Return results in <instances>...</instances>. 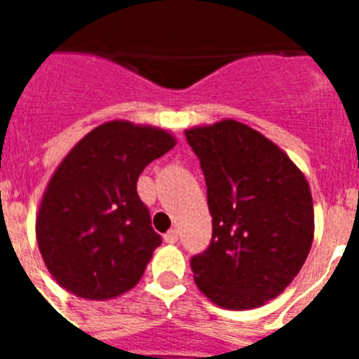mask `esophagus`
Listing matches in <instances>:
<instances>
[{"instance_id":"obj_1","label":"esophagus","mask_w":359,"mask_h":359,"mask_svg":"<svg viewBox=\"0 0 359 359\" xmlns=\"http://www.w3.org/2000/svg\"><path fill=\"white\" fill-rule=\"evenodd\" d=\"M163 238H165V242H168V244H175V242L179 240V229H177V227L169 229L168 233L163 235Z\"/></svg>"}]
</instances>
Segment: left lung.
Returning a JSON list of instances; mask_svg holds the SVG:
<instances>
[{
    "mask_svg": "<svg viewBox=\"0 0 359 359\" xmlns=\"http://www.w3.org/2000/svg\"><path fill=\"white\" fill-rule=\"evenodd\" d=\"M207 182L212 238L191 257L203 294L225 309L262 306L300 272L313 242V199L278 145L236 121L186 130Z\"/></svg>",
    "mask_w": 359,
    "mask_h": 359,
    "instance_id": "obj_1",
    "label": "left lung"
}]
</instances>
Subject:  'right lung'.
Returning a JSON list of instances; mask_svg holds the SVG:
<instances>
[{
  "label": "right lung",
  "instance_id": "1",
  "mask_svg": "<svg viewBox=\"0 0 359 359\" xmlns=\"http://www.w3.org/2000/svg\"><path fill=\"white\" fill-rule=\"evenodd\" d=\"M173 147L165 130L111 121L67 154L36 218L39 250L63 289L106 300L140 281L162 236L137 196V179Z\"/></svg>",
  "mask_w": 359,
  "mask_h": 359
}]
</instances>
